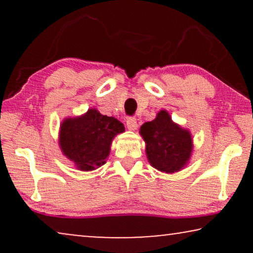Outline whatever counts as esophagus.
Here are the masks:
<instances>
[{
	"instance_id": "obj_1",
	"label": "esophagus",
	"mask_w": 253,
	"mask_h": 253,
	"mask_svg": "<svg viewBox=\"0 0 253 253\" xmlns=\"http://www.w3.org/2000/svg\"><path fill=\"white\" fill-rule=\"evenodd\" d=\"M126 126L127 129L131 130V131H134L137 129V120L133 119V117H129V119L126 120Z\"/></svg>"
}]
</instances>
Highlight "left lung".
Returning a JSON list of instances; mask_svg holds the SVG:
<instances>
[{
	"instance_id": "8db88e82",
	"label": "left lung",
	"mask_w": 253,
	"mask_h": 253,
	"mask_svg": "<svg viewBox=\"0 0 253 253\" xmlns=\"http://www.w3.org/2000/svg\"><path fill=\"white\" fill-rule=\"evenodd\" d=\"M139 133L145 141L148 162L159 171L174 174L189 164L193 151L192 134L175 123L166 109H161L153 121L144 123Z\"/></svg>"
}]
</instances>
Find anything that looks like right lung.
I'll return each instance as SVG.
<instances>
[{
  "label": "right lung",
  "instance_id": "add662e5",
  "mask_svg": "<svg viewBox=\"0 0 253 253\" xmlns=\"http://www.w3.org/2000/svg\"><path fill=\"white\" fill-rule=\"evenodd\" d=\"M126 131L115 117L89 108L83 115L65 117L60 126L58 145L62 154L82 171H91L106 164L113 139Z\"/></svg>",
  "mask_w": 253,
  "mask_h": 253
}]
</instances>
